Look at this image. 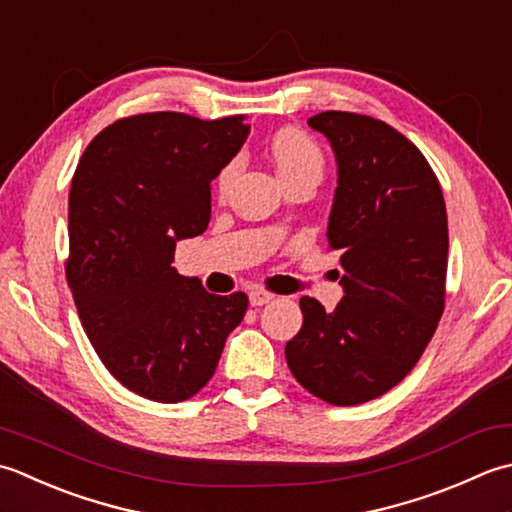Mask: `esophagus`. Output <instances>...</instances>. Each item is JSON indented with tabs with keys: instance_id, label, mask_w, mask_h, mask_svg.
I'll return each instance as SVG.
<instances>
[{
	"instance_id": "1",
	"label": "esophagus",
	"mask_w": 512,
	"mask_h": 512,
	"mask_svg": "<svg viewBox=\"0 0 512 512\" xmlns=\"http://www.w3.org/2000/svg\"><path fill=\"white\" fill-rule=\"evenodd\" d=\"M276 296L271 294V291H265V289H252L249 291V305L252 307H263L267 305V302L274 300Z\"/></svg>"
}]
</instances>
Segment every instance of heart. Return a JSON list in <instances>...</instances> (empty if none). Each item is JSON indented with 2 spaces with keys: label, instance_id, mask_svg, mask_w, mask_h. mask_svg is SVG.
I'll return each mask as SVG.
<instances>
[{
  "label": "heart",
  "instance_id": "b5f03b06",
  "mask_svg": "<svg viewBox=\"0 0 512 512\" xmlns=\"http://www.w3.org/2000/svg\"><path fill=\"white\" fill-rule=\"evenodd\" d=\"M269 156L276 165V172L280 179H302V176H311V179L320 181L322 172H325V154L318 148V143L307 137V134L296 130L278 132L274 139L269 141ZM238 172V163L229 161L221 170L216 179V190L221 196L227 194L232 187Z\"/></svg>",
  "mask_w": 512,
  "mask_h": 512
}]
</instances>
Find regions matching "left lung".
Instances as JSON below:
<instances>
[{"label": "left lung", "mask_w": 512, "mask_h": 512, "mask_svg": "<svg viewBox=\"0 0 512 512\" xmlns=\"http://www.w3.org/2000/svg\"><path fill=\"white\" fill-rule=\"evenodd\" d=\"M307 123L338 161L327 241L340 249L344 298L333 311L300 298L302 327L285 358L316 398L353 406L402 382L433 338L446 296V205L429 161L391 125L340 110Z\"/></svg>", "instance_id": "8db88e82"}]
</instances>
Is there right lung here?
I'll list each match as a JSON object with an SVG mask.
<instances>
[{
	"instance_id": "right-lung-1",
	"label": "right lung",
	"mask_w": 512,
	"mask_h": 512,
	"mask_svg": "<svg viewBox=\"0 0 512 512\" xmlns=\"http://www.w3.org/2000/svg\"><path fill=\"white\" fill-rule=\"evenodd\" d=\"M243 114H134L83 152L68 196L66 278L88 340L125 389L174 404L201 391L247 296L207 294L172 267L210 223V183L243 148Z\"/></svg>"
}]
</instances>
